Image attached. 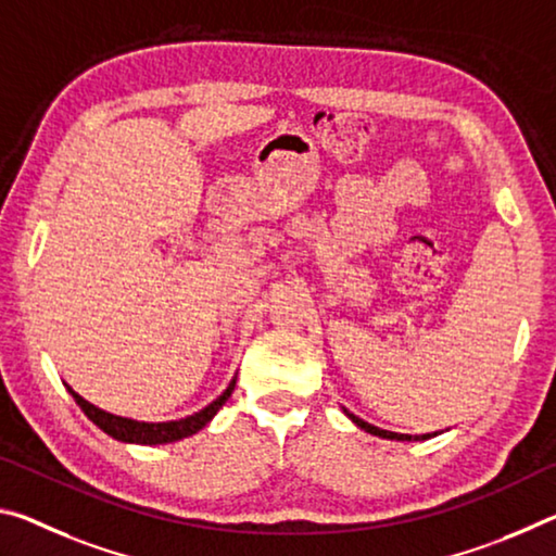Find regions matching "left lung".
Here are the masks:
<instances>
[{
  "mask_svg": "<svg viewBox=\"0 0 556 556\" xmlns=\"http://www.w3.org/2000/svg\"><path fill=\"white\" fill-rule=\"evenodd\" d=\"M343 413H346V416L356 422V426L361 428V430H366V433H371V435H378V438H386V440H428V438H433V435H438V433H426V435H403V433H391V430H381V428H376V426H371V422H366V420H361L358 416H354V413H349L346 408H343Z\"/></svg>",
  "mask_w": 556,
  "mask_h": 556,
  "instance_id": "obj_1",
  "label": "left lung"
}]
</instances>
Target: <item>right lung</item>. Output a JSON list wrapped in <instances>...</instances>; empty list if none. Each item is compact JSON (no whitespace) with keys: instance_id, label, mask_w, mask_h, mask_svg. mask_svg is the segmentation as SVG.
I'll return each mask as SVG.
<instances>
[{"instance_id":"1","label":"right lung","mask_w":556,"mask_h":556,"mask_svg":"<svg viewBox=\"0 0 556 556\" xmlns=\"http://www.w3.org/2000/svg\"><path fill=\"white\" fill-rule=\"evenodd\" d=\"M235 381L232 378L230 386L223 391V395L205 405V408L192 413L188 418L180 420H165V422H146V420H134V418H123V416H113V413L99 408V405L88 403L84 395H78L72 386L66 383V391L74 395V401L78 403V408L86 413V418L99 426L105 435L121 440V443H136V445H163V443H175V440H182L188 435H195L198 430L207 426L210 420L217 416V410L223 408L235 391Z\"/></svg>"}]
</instances>
